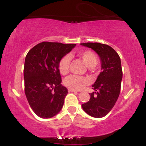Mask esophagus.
<instances>
[{
    "label": "esophagus",
    "instance_id": "34e87169",
    "mask_svg": "<svg viewBox=\"0 0 146 146\" xmlns=\"http://www.w3.org/2000/svg\"><path fill=\"white\" fill-rule=\"evenodd\" d=\"M68 91L69 92V93H78V91H77V90H75L71 89V88H68Z\"/></svg>",
    "mask_w": 146,
    "mask_h": 146
}]
</instances>
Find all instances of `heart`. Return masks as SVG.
I'll use <instances>...</instances> for the list:
<instances>
[{"label": "heart", "instance_id": "b5f03b06", "mask_svg": "<svg viewBox=\"0 0 146 146\" xmlns=\"http://www.w3.org/2000/svg\"><path fill=\"white\" fill-rule=\"evenodd\" d=\"M79 58H81L83 62L88 67H94L98 62V57L96 54L90 50L80 51L78 53ZM71 58L68 55L63 56L58 63V69L62 75H66L69 71ZM89 82L88 80L85 77L79 76L76 75H71L64 80V85L68 88L73 90H82Z\"/></svg>", "mask_w": 146, "mask_h": 146}]
</instances>
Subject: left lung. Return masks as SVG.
I'll return each instance as SVG.
<instances>
[{"mask_svg": "<svg viewBox=\"0 0 146 146\" xmlns=\"http://www.w3.org/2000/svg\"><path fill=\"white\" fill-rule=\"evenodd\" d=\"M91 48L100 57L102 71L99 75L90 93L89 101L82 105L88 115L96 118L106 116L116 103L121 90L122 68L119 56L109 45L99 42L81 43Z\"/></svg>", "mask_w": 146, "mask_h": 146, "instance_id": "obj_1", "label": "left lung"}]
</instances>
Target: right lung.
<instances>
[{
    "label": "right lung",
    "mask_w": 146,
    "mask_h": 146,
    "mask_svg": "<svg viewBox=\"0 0 146 146\" xmlns=\"http://www.w3.org/2000/svg\"><path fill=\"white\" fill-rule=\"evenodd\" d=\"M75 44L42 42L29 50L24 65L25 93L33 111L51 118L60 111L68 90L62 86L58 63Z\"/></svg>",
    "instance_id": "obj_1"
}]
</instances>
